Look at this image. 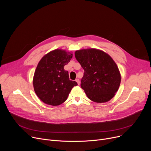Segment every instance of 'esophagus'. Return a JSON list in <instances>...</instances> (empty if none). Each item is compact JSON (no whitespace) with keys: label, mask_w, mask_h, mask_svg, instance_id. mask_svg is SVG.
<instances>
[{"label":"esophagus","mask_w":151,"mask_h":151,"mask_svg":"<svg viewBox=\"0 0 151 151\" xmlns=\"http://www.w3.org/2000/svg\"><path fill=\"white\" fill-rule=\"evenodd\" d=\"M75 81H76V83H78V85H79V84H80V81H79V79L78 78H76V79H75Z\"/></svg>","instance_id":"1"}]
</instances>
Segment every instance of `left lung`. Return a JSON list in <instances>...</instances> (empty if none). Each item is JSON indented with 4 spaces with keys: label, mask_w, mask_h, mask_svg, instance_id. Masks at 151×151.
I'll use <instances>...</instances> for the list:
<instances>
[{
    "label": "left lung",
    "mask_w": 151,
    "mask_h": 151,
    "mask_svg": "<svg viewBox=\"0 0 151 151\" xmlns=\"http://www.w3.org/2000/svg\"><path fill=\"white\" fill-rule=\"evenodd\" d=\"M75 56L84 70L81 87L87 97L96 103L111 99L121 83V75L112 58L95 48L77 50Z\"/></svg>",
    "instance_id": "left-lung-1"
}]
</instances>
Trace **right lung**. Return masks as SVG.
<instances>
[{"label": "right lung", "instance_id": "add662e5", "mask_svg": "<svg viewBox=\"0 0 151 151\" xmlns=\"http://www.w3.org/2000/svg\"><path fill=\"white\" fill-rule=\"evenodd\" d=\"M72 53L56 49L45 55L39 61L33 78L37 96L47 104L59 106L67 99L77 83L69 79L64 67L72 58Z\"/></svg>", "mask_w": 151, "mask_h": 151}]
</instances>
